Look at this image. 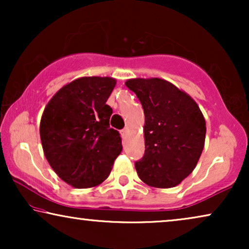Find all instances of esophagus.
I'll list each match as a JSON object with an SVG mask.
<instances>
[{
  "mask_svg": "<svg viewBox=\"0 0 249 249\" xmlns=\"http://www.w3.org/2000/svg\"><path fill=\"white\" fill-rule=\"evenodd\" d=\"M127 134H128V129L127 128H124V129H122L121 130V136L122 137H125V136H127Z\"/></svg>",
  "mask_w": 249,
  "mask_h": 249,
  "instance_id": "34e87169",
  "label": "esophagus"
}]
</instances>
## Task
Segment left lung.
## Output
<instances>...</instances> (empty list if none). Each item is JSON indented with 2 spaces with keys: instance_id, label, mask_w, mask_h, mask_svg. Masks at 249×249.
<instances>
[{
  "instance_id": "obj_1",
  "label": "left lung",
  "mask_w": 249,
  "mask_h": 249,
  "mask_svg": "<svg viewBox=\"0 0 249 249\" xmlns=\"http://www.w3.org/2000/svg\"><path fill=\"white\" fill-rule=\"evenodd\" d=\"M145 114V153L135 163L146 185L171 188L187 178L204 148L206 124L198 105L169 81L130 79Z\"/></svg>"
}]
</instances>
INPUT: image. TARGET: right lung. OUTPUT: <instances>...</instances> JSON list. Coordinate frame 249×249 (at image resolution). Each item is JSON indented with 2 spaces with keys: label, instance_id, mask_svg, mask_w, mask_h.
Listing matches in <instances>:
<instances>
[{
  "label": "right lung",
  "instance_id": "1",
  "mask_svg": "<svg viewBox=\"0 0 249 249\" xmlns=\"http://www.w3.org/2000/svg\"><path fill=\"white\" fill-rule=\"evenodd\" d=\"M113 78L84 77L61 88L46 105L39 134L44 154L63 181L89 188L110 175L122 151L118 130L110 128L107 104Z\"/></svg>",
  "mask_w": 249,
  "mask_h": 249
}]
</instances>
